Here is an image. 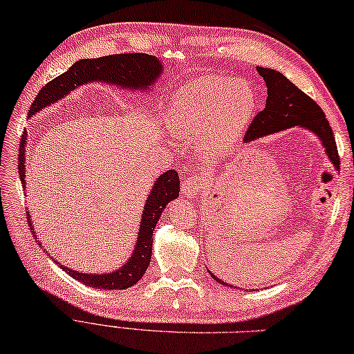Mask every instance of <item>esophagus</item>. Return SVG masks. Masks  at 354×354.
Listing matches in <instances>:
<instances>
[{
  "mask_svg": "<svg viewBox=\"0 0 354 354\" xmlns=\"http://www.w3.org/2000/svg\"><path fill=\"white\" fill-rule=\"evenodd\" d=\"M182 192L186 197H197L202 192V178L198 176H189L183 180Z\"/></svg>",
  "mask_w": 354,
  "mask_h": 354,
  "instance_id": "obj_1",
  "label": "esophagus"
}]
</instances>
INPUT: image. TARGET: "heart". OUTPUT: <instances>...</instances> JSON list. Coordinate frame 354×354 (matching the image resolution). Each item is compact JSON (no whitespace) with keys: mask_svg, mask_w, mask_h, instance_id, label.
Listing matches in <instances>:
<instances>
[{"mask_svg":"<svg viewBox=\"0 0 354 354\" xmlns=\"http://www.w3.org/2000/svg\"><path fill=\"white\" fill-rule=\"evenodd\" d=\"M256 104L254 92L243 80L206 77L178 91L165 120L177 137L202 138L203 154L214 158L242 137Z\"/></svg>","mask_w":354,"mask_h":354,"instance_id":"obj_1","label":"heart"}]
</instances>
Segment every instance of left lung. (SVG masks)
<instances>
[{"label": "left lung", "mask_w": 354, "mask_h": 354, "mask_svg": "<svg viewBox=\"0 0 354 354\" xmlns=\"http://www.w3.org/2000/svg\"><path fill=\"white\" fill-rule=\"evenodd\" d=\"M257 72L265 80L268 97H266L265 109L260 111L252 118L250 128L243 137L245 142H252L254 138L301 124L304 128L315 132L322 140L328 158L339 169L341 160H339L337 154L336 140L321 106L299 89L296 84H292L283 73L265 68H257ZM212 277L218 283L226 285L216 276Z\"/></svg>", "instance_id": "1"}]
</instances>
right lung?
Listing matches in <instances>:
<instances>
[{
    "mask_svg": "<svg viewBox=\"0 0 354 354\" xmlns=\"http://www.w3.org/2000/svg\"><path fill=\"white\" fill-rule=\"evenodd\" d=\"M162 71V64L158 59L148 53H114V55H106L100 58H88L80 59L75 64H72L68 72L53 78L44 88L38 92V95L33 100L29 109V117L35 112L41 111L46 106L53 102H58L59 98L69 94L77 86L91 82V80H103V82L114 83L122 86V88L132 89H143L148 88L151 83H154ZM26 131L21 136V143H19V154H18V176L21 178L24 186V146H26ZM180 192V178L177 171L169 169L163 176L157 178V182L152 188L151 194L146 200V206L143 209V217L140 222V234L136 243V250L132 252L129 262L122 266L118 271L111 272V274H84V272L73 271L69 266H62V268L72 276L75 281L82 282L88 286L103 290H124L129 286L136 285L140 279L143 277L146 268L151 262L152 254V232L156 230L160 216L165 206L171 202L172 198H177ZM28 212V222L30 223V214ZM35 236V232H32Z\"/></svg>",
    "mask_w": 354,
    "mask_h": 354,
    "instance_id": "add662e5",
    "label": "right lung"
}]
</instances>
